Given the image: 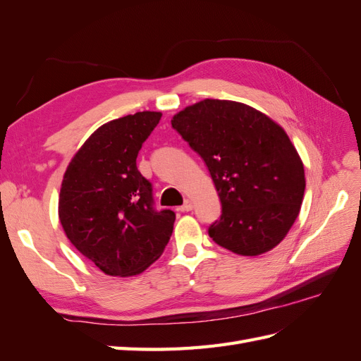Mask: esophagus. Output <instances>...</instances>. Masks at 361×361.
Masks as SVG:
<instances>
[{"mask_svg":"<svg viewBox=\"0 0 361 361\" xmlns=\"http://www.w3.org/2000/svg\"><path fill=\"white\" fill-rule=\"evenodd\" d=\"M179 209H180L182 212H188V211H191V209H192V202H191V200H185V203L179 207Z\"/></svg>","mask_w":361,"mask_h":361,"instance_id":"34e87169","label":"esophagus"}]
</instances>
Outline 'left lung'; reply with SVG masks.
<instances>
[{"label": "left lung", "mask_w": 361, "mask_h": 361, "mask_svg": "<svg viewBox=\"0 0 361 361\" xmlns=\"http://www.w3.org/2000/svg\"><path fill=\"white\" fill-rule=\"evenodd\" d=\"M171 126L203 158L223 214L209 236L239 256L277 247L300 214L304 164L286 130L243 102L203 99L174 114Z\"/></svg>", "instance_id": "obj_1"}]
</instances>
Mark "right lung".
<instances>
[{
  "instance_id": "right-lung-1",
  "label": "right lung",
  "mask_w": 361,
  "mask_h": 361,
  "mask_svg": "<svg viewBox=\"0 0 361 361\" xmlns=\"http://www.w3.org/2000/svg\"><path fill=\"white\" fill-rule=\"evenodd\" d=\"M161 116L138 111L104 123L64 171L59 197L63 231L106 276L141 274L171 236L176 216L152 207V187L135 162Z\"/></svg>"
}]
</instances>
